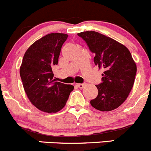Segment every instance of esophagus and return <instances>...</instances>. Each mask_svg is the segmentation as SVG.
Listing matches in <instances>:
<instances>
[{"instance_id":"34e87169","label":"esophagus","mask_w":151,"mask_h":151,"mask_svg":"<svg viewBox=\"0 0 151 151\" xmlns=\"http://www.w3.org/2000/svg\"><path fill=\"white\" fill-rule=\"evenodd\" d=\"M86 83H77V86H78V87H79V88H81V89H82V88H83L85 86H86Z\"/></svg>"}]
</instances>
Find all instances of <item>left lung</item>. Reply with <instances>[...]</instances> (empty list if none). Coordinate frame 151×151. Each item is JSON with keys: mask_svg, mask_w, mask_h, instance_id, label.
I'll return each instance as SVG.
<instances>
[{"mask_svg": "<svg viewBox=\"0 0 151 151\" xmlns=\"http://www.w3.org/2000/svg\"><path fill=\"white\" fill-rule=\"evenodd\" d=\"M95 54L94 62L104 68L102 82L96 85L98 96L91 100L92 107L109 111L120 106L128 98L135 80L137 65L126 46L94 31L78 34Z\"/></svg>", "mask_w": 151, "mask_h": 151, "instance_id": "8db88e82", "label": "left lung"}]
</instances>
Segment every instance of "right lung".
I'll use <instances>...</instances> for the list:
<instances>
[{"label": "right lung", "instance_id": "1", "mask_svg": "<svg viewBox=\"0 0 151 151\" xmlns=\"http://www.w3.org/2000/svg\"><path fill=\"white\" fill-rule=\"evenodd\" d=\"M68 37L60 33L47 34L33 43L23 56L20 74L25 92L31 104L45 112L60 111L74 89L56 81L52 71Z\"/></svg>", "mask_w": 151, "mask_h": 151}]
</instances>
